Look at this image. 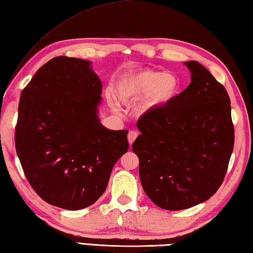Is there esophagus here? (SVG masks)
Masks as SVG:
<instances>
[{"label":"esophagus","mask_w":253,"mask_h":253,"mask_svg":"<svg viewBox=\"0 0 253 253\" xmlns=\"http://www.w3.org/2000/svg\"><path fill=\"white\" fill-rule=\"evenodd\" d=\"M137 136H138V133L135 130H129V132H128V142H129L130 146L132 145V142L135 141Z\"/></svg>","instance_id":"esophagus-1"}]
</instances>
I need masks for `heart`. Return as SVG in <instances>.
Segmentation results:
<instances>
[{
  "label": "heart",
  "mask_w": 253,
  "mask_h": 253,
  "mask_svg": "<svg viewBox=\"0 0 253 253\" xmlns=\"http://www.w3.org/2000/svg\"><path fill=\"white\" fill-rule=\"evenodd\" d=\"M114 95L123 104L140 101V115L160 111L171 105L182 91V80L174 72H162L152 69L126 73L113 86Z\"/></svg>",
  "instance_id": "heart-1"
}]
</instances>
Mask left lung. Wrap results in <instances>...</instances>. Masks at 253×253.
Instances as JSON below:
<instances>
[{
	"instance_id": "1",
	"label": "left lung",
	"mask_w": 253,
	"mask_h": 253,
	"mask_svg": "<svg viewBox=\"0 0 253 253\" xmlns=\"http://www.w3.org/2000/svg\"><path fill=\"white\" fill-rule=\"evenodd\" d=\"M191 83L171 105L143 115L132 143L143 191L157 206L181 211L219 189L234 149L226 88L197 61L184 62Z\"/></svg>"
}]
</instances>
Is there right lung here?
<instances>
[{"mask_svg":"<svg viewBox=\"0 0 253 253\" xmlns=\"http://www.w3.org/2000/svg\"><path fill=\"white\" fill-rule=\"evenodd\" d=\"M102 82L91 61L56 57L22 92L15 147L29 184L48 204L78 211L106 190L128 130L102 125Z\"/></svg>","mask_w":253,"mask_h":253,"instance_id":"right-lung-1","label":"right lung"}]
</instances>
